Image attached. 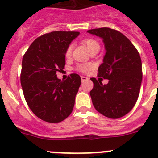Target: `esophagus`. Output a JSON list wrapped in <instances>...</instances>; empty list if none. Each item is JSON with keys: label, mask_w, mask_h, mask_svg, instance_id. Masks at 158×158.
Here are the masks:
<instances>
[{"label": "esophagus", "mask_w": 158, "mask_h": 158, "mask_svg": "<svg viewBox=\"0 0 158 158\" xmlns=\"http://www.w3.org/2000/svg\"><path fill=\"white\" fill-rule=\"evenodd\" d=\"M81 78L82 81H86V80H89V78L86 77H84V76L81 77Z\"/></svg>", "instance_id": "obj_1"}]
</instances>
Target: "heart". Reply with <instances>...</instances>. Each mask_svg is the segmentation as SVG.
I'll return each instance as SVG.
<instances>
[{"mask_svg": "<svg viewBox=\"0 0 158 158\" xmlns=\"http://www.w3.org/2000/svg\"><path fill=\"white\" fill-rule=\"evenodd\" d=\"M83 43L87 47V48L89 49V51L90 52H92L93 51H96V50H98L100 49V43L96 41L94 39H91V38H87V39H85L83 40ZM72 51H73V46L69 45V47H67V49L65 50V55L66 58H69L72 54ZM92 68V65L90 64H79V65L77 66V69L81 72H87V71L90 70Z\"/></svg>", "mask_w": 158, "mask_h": 158, "instance_id": "1", "label": "heart"}]
</instances>
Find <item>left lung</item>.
Instances as JSON below:
<instances>
[{
    "label": "left lung",
    "instance_id": "1",
    "mask_svg": "<svg viewBox=\"0 0 158 158\" xmlns=\"http://www.w3.org/2000/svg\"><path fill=\"white\" fill-rule=\"evenodd\" d=\"M87 32L103 40L106 54L98 68V79L91 78L92 101L97 111L104 116L118 118L133 108L139 97L142 80V61L139 51L121 32L109 27ZM102 77L109 79L103 85Z\"/></svg>",
    "mask_w": 158,
    "mask_h": 158
}]
</instances>
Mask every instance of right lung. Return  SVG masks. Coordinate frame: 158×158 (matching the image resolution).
Returning a JSON list of instances; mask_svg holds the SVG:
<instances>
[{"label":"right lung","instance_id":"right-lung-1","mask_svg":"<svg viewBox=\"0 0 158 158\" xmlns=\"http://www.w3.org/2000/svg\"><path fill=\"white\" fill-rule=\"evenodd\" d=\"M78 31H52L37 38L22 60L20 83L27 105L40 119L56 123L73 109L81 83L72 73L65 81L57 77L65 65V50L79 35Z\"/></svg>","mask_w":158,"mask_h":158}]
</instances>
